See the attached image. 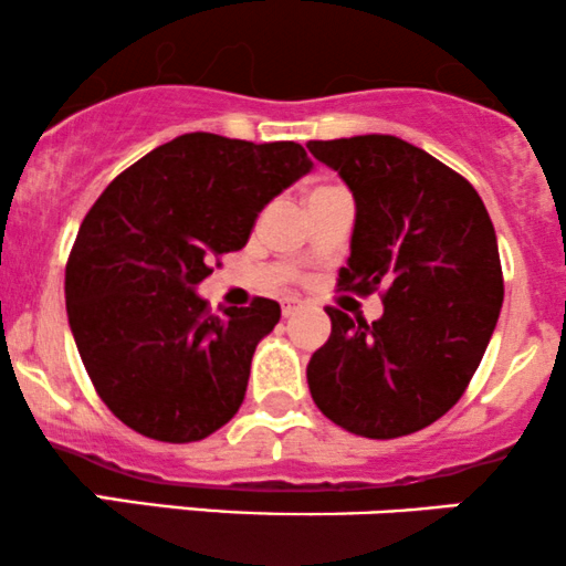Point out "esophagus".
Returning a JSON list of instances; mask_svg holds the SVG:
<instances>
[{"label":"esophagus","mask_w":566,"mask_h":566,"mask_svg":"<svg viewBox=\"0 0 566 566\" xmlns=\"http://www.w3.org/2000/svg\"><path fill=\"white\" fill-rule=\"evenodd\" d=\"M301 308H303V301H297V297H284V301H282V314L284 316H295Z\"/></svg>","instance_id":"obj_1"}]
</instances>
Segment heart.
I'll list each match as a JSON object with an SVG mask.
<instances>
[{
	"instance_id": "1",
	"label": "heart",
	"mask_w": 566,
	"mask_h": 566,
	"mask_svg": "<svg viewBox=\"0 0 566 566\" xmlns=\"http://www.w3.org/2000/svg\"><path fill=\"white\" fill-rule=\"evenodd\" d=\"M322 188H327V186H322ZM314 191H319V188H314Z\"/></svg>"
}]
</instances>
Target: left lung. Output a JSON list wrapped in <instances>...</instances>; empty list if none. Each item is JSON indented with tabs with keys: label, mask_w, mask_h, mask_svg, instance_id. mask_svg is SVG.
<instances>
[{
	"label": "left lung",
	"mask_w": 566,
	"mask_h": 566,
	"mask_svg": "<svg viewBox=\"0 0 566 566\" xmlns=\"http://www.w3.org/2000/svg\"><path fill=\"white\" fill-rule=\"evenodd\" d=\"M354 197L340 287H382L367 324L327 308L333 333L305 367L316 407L356 437L396 439L460 399L503 305L495 226L469 180L396 135L305 143Z\"/></svg>",
	"instance_id": "obj_1"
}]
</instances>
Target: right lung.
<instances>
[{
	"label": "right lung",
	"mask_w": 566,
	"mask_h": 566,
	"mask_svg": "<svg viewBox=\"0 0 566 566\" xmlns=\"http://www.w3.org/2000/svg\"><path fill=\"white\" fill-rule=\"evenodd\" d=\"M311 167L301 143L186 133L101 193L71 250L66 311L84 369L122 423L186 444L237 415L282 308L255 297L216 316L197 287Z\"/></svg>",
	"instance_id": "obj_1"
}]
</instances>
